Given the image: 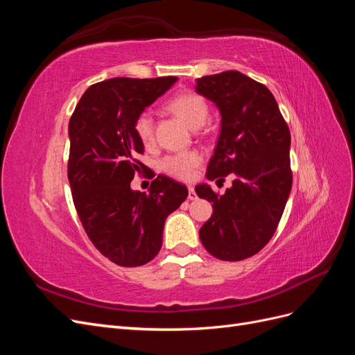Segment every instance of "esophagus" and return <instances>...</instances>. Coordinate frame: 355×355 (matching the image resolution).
Here are the masks:
<instances>
[{"mask_svg": "<svg viewBox=\"0 0 355 355\" xmlns=\"http://www.w3.org/2000/svg\"><path fill=\"white\" fill-rule=\"evenodd\" d=\"M188 200H191V201L197 200V194H196L194 187H189V188H188Z\"/></svg>", "mask_w": 355, "mask_h": 355, "instance_id": "1", "label": "esophagus"}]
</instances>
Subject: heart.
<instances>
[{"label":"heart","instance_id":"heart-1","mask_svg":"<svg viewBox=\"0 0 355 355\" xmlns=\"http://www.w3.org/2000/svg\"><path fill=\"white\" fill-rule=\"evenodd\" d=\"M168 108L175 112L182 121L191 128H200L209 116V105L206 99L196 92H185L176 94L168 102ZM135 132L142 144L149 145L154 142V118L149 111L137 115L135 121ZM201 157L198 153L188 151L171 154L161 159L159 167L167 175L178 179H191L198 167Z\"/></svg>","mask_w":355,"mask_h":355}]
</instances>
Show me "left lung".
I'll list each match as a JSON object with an SVG mask.
<instances>
[{
  "mask_svg": "<svg viewBox=\"0 0 355 355\" xmlns=\"http://www.w3.org/2000/svg\"><path fill=\"white\" fill-rule=\"evenodd\" d=\"M196 92L216 105L222 116L206 176H234L223 196L207 184L196 187L197 196L213 207L200 240L220 261H243L263 249L283 216L293 179L290 130L272 93L239 71L201 77Z\"/></svg>",
  "mask_w": 355,
  "mask_h": 355,
  "instance_id": "1",
  "label": "left lung"
}]
</instances>
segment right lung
Listing matches in <instances>:
<instances>
[{"mask_svg": "<svg viewBox=\"0 0 355 355\" xmlns=\"http://www.w3.org/2000/svg\"><path fill=\"white\" fill-rule=\"evenodd\" d=\"M176 81L121 77L96 83L69 120L68 179L75 209L96 249L120 266L154 259L167 216L188 197L185 185L164 175L151 182L148 194L130 188L135 175L145 168L136 159L144 154L136 118Z\"/></svg>", "mask_w": 355, "mask_h": 355, "instance_id": "right-lung-1", "label": "right lung"}]
</instances>
